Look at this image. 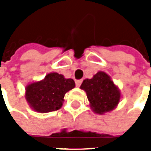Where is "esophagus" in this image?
<instances>
[{"label": "esophagus", "instance_id": "1", "mask_svg": "<svg viewBox=\"0 0 151 151\" xmlns=\"http://www.w3.org/2000/svg\"><path fill=\"white\" fill-rule=\"evenodd\" d=\"M82 83V80H77V81H76V86H80L81 85Z\"/></svg>", "mask_w": 151, "mask_h": 151}]
</instances>
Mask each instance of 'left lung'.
<instances>
[{
    "label": "left lung",
    "mask_w": 151,
    "mask_h": 151,
    "mask_svg": "<svg viewBox=\"0 0 151 151\" xmlns=\"http://www.w3.org/2000/svg\"><path fill=\"white\" fill-rule=\"evenodd\" d=\"M81 89L86 91L92 111L98 114L113 110L120 101V91L103 71L97 72L91 79L84 80Z\"/></svg>",
    "instance_id": "left-lung-1"
}]
</instances>
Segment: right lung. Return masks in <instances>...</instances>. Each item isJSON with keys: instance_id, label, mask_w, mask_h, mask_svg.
Here are the masks:
<instances>
[{"instance_id": "add662e5", "label": "right lung", "mask_w": 151, "mask_h": 151, "mask_svg": "<svg viewBox=\"0 0 151 151\" xmlns=\"http://www.w3.org/2000/svg\"><path fill=\"white\" fill-rule=\"evenodd\" d=\"M73 79H65L56 72L48 74L44 80L26 86L27 101L38 113H50L59 110L67 91L75 87Z\"/></svg>"}]
</instances>
